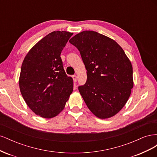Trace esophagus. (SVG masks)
I'll return each mask as SVG.
<instances>
[{
  "label": "esophagus",
  "instance_id": "esophagus-1",
  "mask_svg": "<svg viewBox=\"0 0 157 157\" xmlns=\"http://www.w3.org/2000/svg\"><path fill=\"white\" fill-rule=\"evenodd\" d=\"M73 81L75 82H77V76H76V75H73Z\"/></svg>",
  "mask_w": 157,
  "mask_h": 157
}]
</instances>
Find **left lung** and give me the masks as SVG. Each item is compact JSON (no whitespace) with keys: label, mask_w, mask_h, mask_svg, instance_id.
Listing matches in <instances>:
<instances>
[{"label":"left lung","mask_w":157,"mask_h":157,"mask_svg":"<svg viewBox=\"0 0 157 157\" xmlns=\"http://www.w3.org/2000/svg\"><path fill=\"white\" fill-rule=\"evenodd\" d=\"M87 70L86 82L78 86L91 112L99 118L115 115L125 105L134 86L133 69L125 52L117 42L93 31L71 38Z\"/></svg>","instance_id":"obj_1"}]
</instances>
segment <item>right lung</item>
Listing matches in <instances>:
<instances>
[{
	"instance_id": "right-lung-1",
	"label": "right lung",
	"mask_w": 157,
	"mask_h": 157,
	"mask_svg": "<svg viewBox=\"0 0 157 157\" xmlns=\"http://www.w3.org/2000/svg\"><path fill=\"white\" fill-rule=\"evenodd\" d=\"M73 33L54 31L33 47L25 57L19 80L27 105L36 115L53 118L63 110L73 90L66 75L61 51Z\"/></svg>"
}]
</instances>
